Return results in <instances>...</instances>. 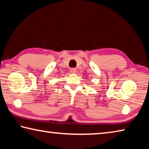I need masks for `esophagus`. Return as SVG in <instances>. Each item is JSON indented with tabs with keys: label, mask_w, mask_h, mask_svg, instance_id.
<instances>
[{
	"label": "esophagus",
	"mask_w": 149,
	"mask_h": 149,
	"mask_svg": "<svg viewBox=\"0 0 149 149\" xmlns=\"http://www.w3.org/2000/svg\"><path fill=\"white\" fill-rule=\"evenodd\" d=\"M70 72L71 73H76L77 72V69L75 68H71L70 69Z\"/></svg>",
	"instance_id": "1"
}]
</instances>
